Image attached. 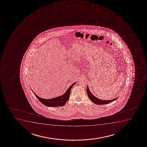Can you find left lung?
<instances>
[{"instance_id":"1","label":"left lung","mask_w":147,"mask_h":147,"mask_svg":"<svg viewBox=\"0 0 147 147\" xmlns=\"http://www.w3.org/2000/svg\"><path fill=\"white\" fill-rule=\"evenodd\" d=\"M86 92L88 93V95L89 98L90 100L92 101V102H93L94 103L96 104H98V105H103V104H109L111 102L114 101L115 100H116L117 98L113 99V100H100L99 99L97 98L96 97L94 96V95L92 94L89 90L88 86H87L86 88Z\"/></svg>"}]
</instances>
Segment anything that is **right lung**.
Segmentation results:
<instances>
[{
  "label": "right lung",
  "mask_w": 147,
  "mask_h": 147,
  "mask_svg": "<svg viewBox=\"0 0 147 147\" xmlns=\"http://www.w3.org/2000/svg\"><path fill=\"white\" fill-rule=\"evenodd\" d=\"M76 83L73 84L71 86L69 87V88L67 90V91L64 93L63 95L60 96L55 97L54 98L50 99H45L41 98L37 95L35 94V93L33 92V93L38 98V100L41 102L45 106H47L48 107H61L62 106L64 105L66 102L69 99L70 93L71 92V90L73 85L75 84Z\"/></svg>",
  "instance_id": "obj_1"
}]
</instances>
